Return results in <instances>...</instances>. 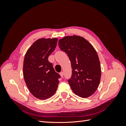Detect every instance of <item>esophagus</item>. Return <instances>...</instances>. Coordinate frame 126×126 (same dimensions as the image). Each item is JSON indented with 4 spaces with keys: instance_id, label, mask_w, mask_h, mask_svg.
Wrapping results in <instances>:
<instances>
[{
    "instance_id": "1",
    "label": "esophagus",
    "mask_w": 126,
    "mask_h": 126,
    "mask_svg": "<svg viewBox=\"0 0 126 126\" xmlns=\"http://www.w3.org/2000/svg\"><path fill=\"white\" fill-rule=\"evenodd\" d=\"M60 76L62 77H63V72L62 71V72H60Z\"/></svg>"
}]
</instances>
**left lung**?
I'll use <instances>...</instances> for the list:
<instances>
[{
  "label": "left lung",
  "mask_w": 126,
  "mask_h": 126,
  "mask_svg": "<svg viewBox=\"0 0 126 126\" xmlns=\"http://www.w3.org/2000/svg\"><path fill=\"white\" fill-rule=\"evenodd\" d=\"M61 50L65 52L71 62V77L68 82L73 92L82 98L93 94L101 78V67L97 53L83 37L66 36L59 40Z\"/></svg>",
  "instance_id": "obj_1"
}]
</instances>
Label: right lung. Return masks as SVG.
<instances>
[{"label": "right lung", "mask_w": 126, "mask_h": 126, "mask_svg": "<svg viewBox=\"0 0 126 126\" xmlns=\"http://www.w3.org/2000/svg\"><path fill=\"white\" fill-rule=\"evenodd\" d=\"M57 41L56 38L39 39L28 49L25 56L23 75L26 84L33 96L39 99L50 98L58 88L60 76L48 61Z\"/></svg>", "instance_id": "right-lung-1"}]
</instances>
